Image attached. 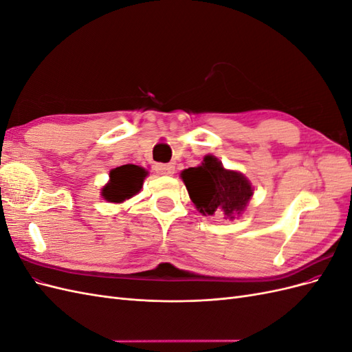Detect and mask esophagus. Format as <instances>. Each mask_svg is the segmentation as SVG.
Segmentation results:
<instances>
[{
  "label": "esophagus",
  "mask_w": 352,
  "mask_h": 352,
  "mask_svg": "<svg viewBox=\"0 0 352 352\" xmlns=\"http://www.w3.org/2000/svg\"><path fill=\"white\" fill-rule=\"evenodd\" d=\"M155 172L158 175H163V176H172L175 173V166H172V164H157Z\"/></svg>",
  "instance_id": "1"
}]
</instances>
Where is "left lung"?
<instances>
[{"label": "left lung", "mask_w": 352, "mask_h": 352, "mask_svg": "<svg viewBox=\"0 0 352 352\" xmlns=\"http://www.w3.org/2000/svg\"><path fill=\"white\" fill-rule=\"evenodd\" d=\"M188 194L204 216L235 219L247 207L254 188L250 180L235 170H226L214 155H206L201 166L180 173Z\"/></svg>", "instance_id": "8db88e82"}]
</instances>
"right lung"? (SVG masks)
<instances>
[{"label":"right lung","mask_w":352,"mask_h":352,"mask_svg":"<svg viewBox=\"0 0 352 352\" xmlns=\"http://www.w3.org/2000/svg\"><path fill=\"white\" fill-rule=\"evenodd\" d=\"M146 175L145 168L135 164L116 167L110 172L109 184L101 189V195L110 202H123L129 199L140 192Z\"/></svg>","instance_id":"right-lung-1"}]
</instances>
